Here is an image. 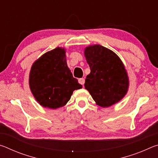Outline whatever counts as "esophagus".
<instances>
[{"label": "esophagus", "mask_w": 158, "mask_h": 158, "mask_svg": "<svg viewBox=\"0 0 158 158\" xmlns=\"http://www.w3.org/2000/svg\"><path fill=\"white\" fill-rule=\"evenodd\" d=\"M79 83L80 84H81L84 85V83H85V79L84 78H81V79H79Z\"/></svg>", "instance_id": "1"}]
</instances>
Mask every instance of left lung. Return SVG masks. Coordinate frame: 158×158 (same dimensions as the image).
<instances>
[{
    "mask_svg": "<svg viewBox=\"0 0 158 158\" xmlns=\"http://www.w3.org/2000/svg\"><path fill=\"white\" fill-rule=\"evenodd\" d=\"M84 56L90 68L84 86L96 105L105 108L121 101L127 94L130 82L118 56L100 44L85 47Z\"/></svg>",
    "mask_w": 158,
    "mask_h": 158,
    "instance_id": "1",
    "label": "left lung"
}]
</instances>
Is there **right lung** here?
<instances>
[{"mask_svg": "<svg viewBox=\"0 0 158 158\" xmlns=\"http://www.w3.org/2000/svg\"><path fill=\"white\" fill-rule=\"evenodd\" d=\"M65 48L47 52L32 65L29 87L36 101L43 107L56 109L65 106L73 91L81 89L67 65Z\"/></svg>", "mask_w": 158, "mask_h": 158, "instance_id": "right-lung-1", "label": "right lung"}]
</instances>
